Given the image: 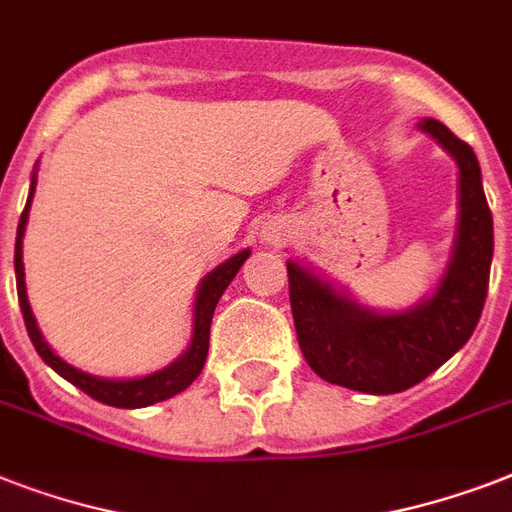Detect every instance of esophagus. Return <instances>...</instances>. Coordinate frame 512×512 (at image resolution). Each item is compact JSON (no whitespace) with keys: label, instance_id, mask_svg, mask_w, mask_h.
<instances>
[{"label":"esophagus","instance_id":"34e87169","mask_svg":"<svg viewBox=\"0 0 512 512\" xmlns=\"http://www.w3.org/2000/svg\"><path fill=\"white\" fill-rule=\"evenodd\" d=\"M289 233H292V228H289L284 220H271V223L263 228V239L268 241V244H284V241L289 239Z\"/></svg>","mask_w":512,"mask_h":512}]
</instances>
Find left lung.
Masks as SVG:
<instances>
[{
	"instance_id": "8db88e82",
	"label": "left lung",
	"mask_w": 512,
	"mask_h": 512,
	"mask_svg": "<svg viewBox=\"0 0 512 512\" xmlns=\"http://www.w3.org/2000/svg\"><path fill=\"white\" fill-rule=\"evenodd\" d=\"M457 162V236L433 295L406 311H374L324 276L289 260L297 342L321 380L388 396L433 374L470 340L484 311L494 255L492 212L468 143L436 119L417 124Z\"/></svg>"
}]
</instances>
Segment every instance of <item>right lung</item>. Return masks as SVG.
Segmentation results:
<instances>
[{
	"mask_svg": "<svg viewBox=\"0 0 512 512\" xmlns=\"http://www.w3.org/2000/svg\"><path fill=\"white\" fill-rule=\"evenodd\" d=\"M36 191V172L31 175V188H28L26 209L20 215L18 223V236H15V281H18V303L20 311H23V321H26L28 337L34 342L36 353L42 356V361L47 366H52L55 372L68 380L71 385H76L79 390H84L87 396L100 401V404L119 406V409H140V406L159 404V401H167V398L177 396L180 390H185L204 369V361H207L209 350V324H212V313L217 308V300L223 297V292L228 289V284L233 281V276L239 273V268L244 265L252 252L249 249H241L239 255L228 257L225 263H220L217 268L201 279L199 289H196V300H193V327H191V342L188 348L180 353V356L167 364L159 372H151L146 377H132V380H108V377H95L90 372H82L76 366L66 364L63 358L55 353V350L44 342L42 332L36 327L34 313H31V305H28L26 295V271H23V236H26V223H28V209H31V199H34Z\"/></svg>",
	"mask_w": 512,
	"mask_h": 512,
	"instance_id": "add662e5",
	"label": "right lung"
}]
</instances>
